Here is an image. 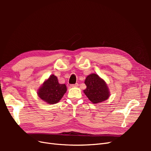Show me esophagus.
<instances>
[{
	"label": "esophagus",
	"instance_id": "1",
	"mask_svg": "<svg viewBox=\"0 0 151 151\" xmlns=\"http://www.w3.org/2000/svg\"><path fill=\"white\" fill-rule=\"evenodd\" d=\"M70 86H71V87H77V86H78V84L76 83V84H71Z\"/></svg>",
	"mask_w": 151,
	"mask_h": 151
}]
</instances>
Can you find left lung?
<instances>
[{"label":"left lung","instance_id":"left-lung-1","mask_svg":"<svg viewBox=\"0 0 151 151\" xmlns=\"http://www.w3.org/2000/svg\"><path fill=\"white\" fill-rule=\"evenodd\" d=\"M87 88L84 93L93 103H99L106 100L109 96V92L106 83L96 74H91L86 78Z\"/></svg>","mask_w":151,"mask_h":151}]
</instances>
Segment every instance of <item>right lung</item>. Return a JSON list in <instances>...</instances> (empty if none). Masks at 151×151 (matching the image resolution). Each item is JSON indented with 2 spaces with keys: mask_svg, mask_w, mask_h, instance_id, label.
Segmentation results:
<instances>
[{
  "mask_svg": "<svg viewBox=\"0 0 151 151\" xmlns=\"http://www.w3.org/2000/svg\"><path fill=\"white\" fill-rule=\"evenodd\" d=\"M67 91L65 84H59L57 77L50 76L39 89V97L47 103L55 104L58 103Z\"/></svg>",
  "mask_w": 151,
  "mask_h": 151,
  "instance_id": "right-lung-1",
  "label": "right lung"
}]
</instances>
